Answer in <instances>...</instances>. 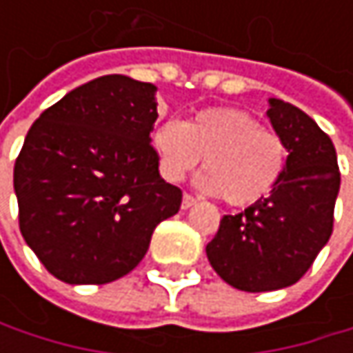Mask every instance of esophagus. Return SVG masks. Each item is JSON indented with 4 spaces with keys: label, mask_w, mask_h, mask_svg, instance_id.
Listing matches in <instances>:
<instances>
[{
    "label": "esophagus",
    "mask_w": 353,
    "mask_h": 353,
    "mask_svg": "<svg viewBox=\"0 0 353 353\" xmlns=\"http://www.w3.org/2000/svg\"><path fill=\"white\" fill-rule=\"evenodd\" d=\"M194 204H196V198L190 196V194H183V198H181V208L188 210V208H192Z\"/></svg>",
    "instance_id": "esophagus-1"
}]
</instances>
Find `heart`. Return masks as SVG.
<instances>
[{"label":"heart","instance_id":"heart-1","mask_svg":"<svg viewBox=\"0 0 353 353\" xmlns=\"http://www.w3.org/2000/svg\"><path fill=\"white\" fill-rule=\"evenodd\" d=\"M161 176L181 181L204 157L196 183L233 206L255 204L284 174L288 149L259 120L235 108H206L188 122L165 120L151 134Z\"/></svg>","mask_w":353,"mask_h":353}]
</instances>
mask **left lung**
Instances as JSON below:
<instances>
[{"label":"left lung","instance_id":"8db88e82","mask_svg":"<svg viewBox=\"0 0 353 353\" xmlns=\"http://www.w3.org/2000/svg\"><path fill=\"white\" fill-rule=\"evenodd\" d=\"M268 118L286 143L284 174L239 214H225L206 255L233 288L270 292L292 286L333 231L339 168L331 139L301 108L270 98Z\"/></svg>","mask_w":353,"mask_h":353}]
</instances>
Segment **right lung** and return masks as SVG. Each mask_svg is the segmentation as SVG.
Wrapping results in <instances>:
<instances>
[{
	"mask_svg": "<svg viewBox=\"0 0 353 353\" xmlns=\"http://www.w3.org/2000/svg\"><path fill=\"white\" fill-rule=\"evenodd\" d=\"M157 88L126 75L83 83L30 126L14 165L24 241L67 284H108L139 265L181 190L151 147Z\"/></svg>",
	"mask_w": 353,
	"mask_h": 353,
	"instance_id": "add662e5",
	"label": "right lung"
}]
</instances>
